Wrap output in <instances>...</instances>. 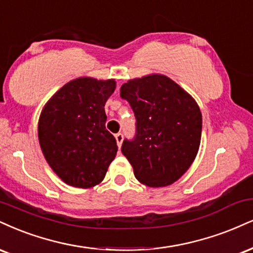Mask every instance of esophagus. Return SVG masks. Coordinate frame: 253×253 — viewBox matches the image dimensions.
<instances>
[{
	"label": "esophagus",
	"mask_w": 253,
	"mask_h": 253,
	"mask_svg": "<svg viewBox=\"0 0 253 253\" xmlns=\"http://www.w3.org/2000/svg\"><path fill=\"white\" fill-rule=\"evenodd\" d=\"M115 140H117V144H118L119 147H120L121 144H123V140H124L123 133H120V132L117 133V134H115Z\"/></svg>",
	"instance_id": "34e87169"
}]
</instances>
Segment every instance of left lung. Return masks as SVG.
<instances>
[{"instance_id": "8db88e82", "label": "left lung", "mask_w": 253, "mask_h": 253, "mask_svg": "<svg viewBox=\"0 0 253 253\" xmlns=\"http://www.w3.org/2000/svg\"><path fill=\"white\" fill-rule=\"evenodd\" d=\"M135 117V134L125 139L121 152L135 178L150 187L171 185L193 163L202 138L197 102L165 75L129 80L120 88Z\"/></svg>"}]
</instances>
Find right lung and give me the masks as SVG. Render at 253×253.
I'll list each match as a JSON object with an SVG mask.
<instances>
[{
  "label": "right lung",
  "mask_w": 253,
  "mask_h": 253,
  "mask_svg": "<svg viewBox=\"0 0 253 253\" xmlns=\"http://www.w3.org/2000/svg\"><path fill=\"white\" fill-rule=\"evenodd\" d=\"M115 81L79 78L54 94L39 120L42 153L66 184L88 188L105 178L118 152L106 129L105 103Z\"/></svg>",
  "instance_id": "add662e5"
}]
</instances>
